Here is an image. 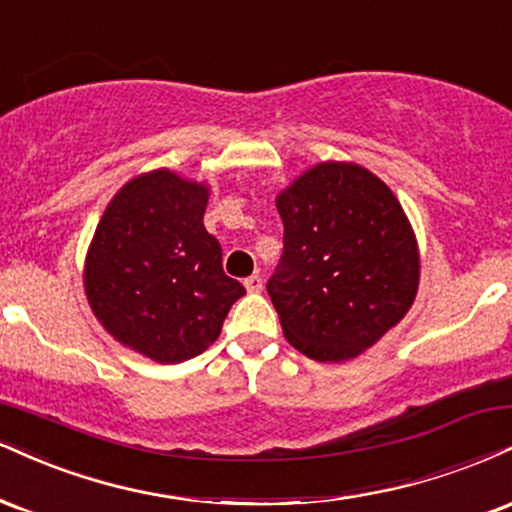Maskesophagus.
Wrapping results in <instances>:
<instances>
[{
  "label": "esophagus",
  "mask_w": 512,
  "mask_h": 512,
  "mask_svg": "<svg viewBox=\"0 0 512 512\" xmlns=\"http://www.w3.org/2000/svg\"><path fill=\"white\" fill-rule=\"evenodd\" d=\"M245 288H248V293H260L262 291V276L260 274H252L248 279L243 281Z\"/></svg>",
  "instance_id": "obj_1"
}]
</instances>
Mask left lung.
I'll return each instance as SVG.
<instances>
[{"label":"left lung","mask_w":512,"mask_h":512,"mask_svg":"<svg viewBox=\"0 0 512 512\" xmlns=\"http://www.w3.org/2000/svg\"><path fill=\"white\" fill-rule=\"evenodd\" d=\"M283 252L267 293L283 334L317 362L374 346L410 310L420 255L403 207L357 164L324 162L276 197Z\"/></svg>","instance_id":"obj_1"}]
</instances>
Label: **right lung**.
I'll return each instance as SVG.
<instances>
[{"label": "right lung", "instance_id": "right-lung-1", "mask_svg": "<svg viewBox=\"0 0 512 512\" xmlns=\"http://www.w3.org/2000/svg\"><path fill=\"white\" fill-rule=\"evenodd\" d=\"M207 188L159 169L126 183L97 224L85 293L104 329L162 365L205 353L243 283L202 217Z\"/></svg>", "mask_w": 512, "mask_h": 512}]
</instances>
